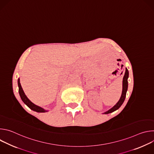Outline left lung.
I'll return each instance as SVG.
<instances>
[{
	"label": "left lung",
	"instance_id": "left-lung-1",
	"mask_svg": "<svg viewBox=\"0 0 154 154\" xmlns=\"http://www.w3.org/2000/svg\"><path fill=\"white\" fill-rule=\"evenodd\" d=\"M128 71L127 68H125V72L123 77V80H122V94L119 100V101L114 105L112 108H110L109 110L103 113V114H108V113H111L116 110H117L118 109L120 108V106L122 105L123 103L125 96H126V93L128 89Z\"/></svg>",
	"mask_w": 154,
	"mask_h": 154
}]
</instances>
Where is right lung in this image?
Instances as JSON below:
<instances>
[{
  "instance_id": "obj_1",
  "label": "right lung",
  "mask_w": 154,
  "mask_h": 154,
  "mask_svg": "<svg viewBox=\"0 0 154 154\" xmlns=\"http://www.w3.org/2000/svg\"><path fill=\"white\" fill-rule=\"evenodd\" d=\"M17 84H18V87H19V93L20 97L22 100L23 101V102L27 106H29L31 109H32V110L38 112V113H45V112H48V110H46V109H44L43 108L35 105V103H33L32 102H31L28 99V97L25 94V93L23 90V88H22V86H21V85L20 83L19 78L18 79V80H17Z\"/></svg>"
}]
</instances>
